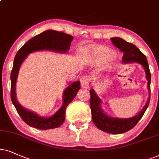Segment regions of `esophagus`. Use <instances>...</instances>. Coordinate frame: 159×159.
<instances>
[{
	"label": "esophagus",
	"instance_id": "obj_1",
	"mask_svg": "<svg viewBox=\"0 0 159 159\" xmlns=\"http://www.w3.org/2000/svg\"><path fill=\"white\" fill-rule=\"evenodd\" d=\"M89 81L90 78L88 76H83L81 79V84L82 87L84 89H89Z\"/></svg>",
	"mask_w": 159,
	"mask_h": 159
}]
</instances>
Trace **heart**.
I'll list each match as a JSON object with an SVG mask.
<instances>
[{
    "instance_id": "b5f03b06",
    "label": "heart",
    "mask_w": 159,
    "mask_h": 159,
    "mask_svg": "<svg viewBox=\"0 0 159 159\" xmlns=\"http://www.w3.org/2000/svg\"><path fill=\"white\" fill-rule=\"evenodd\" d=\"M89 61L92 64L99 65L112 60L115 52L111 48L105 46H95L90 48Z\"/></svg>"
}]
</instances>
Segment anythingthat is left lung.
Here are the masks:
<instances>
[{"mask_svg": "<svg viewBox=\"0 0 159 159\" xmlns=\"http://www.w3.org/2000/svg\"><path fill=\"white\" fill-rule=\"evenodd\" d=\"M113 45L124 52L122 62L124 64L131 62H137L140 64L145 70L146 79L148 81V89L149 92V97L143 108L139 112L138 114L129 118H114L107 115L102 109V100L97 96L94 89L89 91L91 94L90 107L92 111V120L95 126L99 129L110 134H122L132 129L138 123L145 113L150 102L151 95V75L149 70L148 63L145 55L140 52V50L134 44L128 43L120 38L114 37L111 39Z\"/></svg>", "mask_w": 159, "mask_h": 159, "instance_id": "1", "label": "left lung"}]
</instances>
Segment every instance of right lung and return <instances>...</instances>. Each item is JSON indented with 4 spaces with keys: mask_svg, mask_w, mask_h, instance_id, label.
Instances as JSON below:
<instances>
[{
    "mask_svg": "<svg viewBox=\"0 0 159 159\" xmlns=\"http://www.w3.org/2000/svg\"><path fill=\"white\" fill-rule=\"evenodd\" d=\"M73 37L62 32L48 30L29 40L16 53L14 60L13 68L11 73V98L13 105L22 120L29 126L39 129L46 130L57 128L65 119V111L81 88L79 81H74L63 92L62 107L50 117H42L33 111L25 108L20 104L16 96V84L19 71L22 62L29 54L38 51H51L65 54L68 52Z\"/></svg>",
    "mask_w": 159,
    "mask_h": 159,
    "instance_id": "obj_1",
    "label": "right lung"
}]
</instances>
